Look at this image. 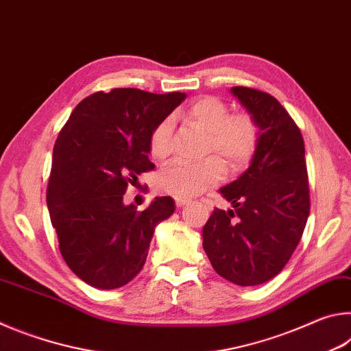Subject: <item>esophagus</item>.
<instances>
[{
  "mask_svg": "<svg viewBox=\"0 0 351 351\" xmlns=\"http://www.w3.org/2000/svg\"><path fill=\"white\" fill-rule=\"evenodd\" d=\"M175 203H176L178 207H182V206L189 204L190 199H189V198H175Z\"/></svg>",
  "mask_w": 351,
  "mask_h": 351,
  "instance_id": "1",
  "label": "esophagus"
}]
</instances>
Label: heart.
I'll return each mask as SVG.
<instances>
[{
    "label": "heart",
    "mask_w": 351,
    "mask_h": 351,
    "mask_svg": "<svg viewBox=\"0 0 351 351\" xmlns=\"http://www.w3.org/2000/svg\"><path fill=\"white\" fill-rule=\"evenodd\" d=\"M181 116L207 132V152H215L230 171L245 170L257 153L260 130L247 112L230 114L229 105L221 99L203 96L193 100ZM173 119L159 121L150 133L148 148L154 159H165L171 153ZM224 178L219 159L207 158L201 162L175 161L159 171L156 186L164 193L178 198H190L215 186Z\"/></svg>",
    "instance_id": "1"
}]
</instances>
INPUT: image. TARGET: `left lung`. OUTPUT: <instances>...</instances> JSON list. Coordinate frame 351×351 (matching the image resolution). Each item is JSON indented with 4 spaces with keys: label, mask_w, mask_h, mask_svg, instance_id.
<instances>
[{
    "label": "left lung",
    "mask_w": 351,
    "mask_h": 351,
    "mask_svg": "<svg viewBox=\"0 0 351 351\" xmlns=\"http://www.w3.org/2000/svg\"><path fill=\"white\" fill-rule=\"evenodd\" d=\"M260 128L251 167L221 189L234 210L215 209L203 247L219 276L240 287L271 280L288 263L310 215L305 144L297 123L271 94L234 86Z\"/></svg>",
    "instance_id": "1"
}]
</instances>
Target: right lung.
Masks as SVG:
<instances>
[{
    "mask_svg": "<svg viewBox=\"0 0 351 351\" xmlns=\"http://www.w3.org/2000/svg\"><path fill=\"white\" fill-rule=\"evenodd\" d=\"M184 93L136 88L94 93L71 112L54 145L46 201L58 249L69 269L99 289H114L138 276L154 226L175 212L170 197L145 210L123 204L128 184L154 169L148 139Z\"/></svg>",
    "mask_w": 351,
    "mask_h": 351,
    "instance_id": "obj_1",
    "label": "right lung"
}]
</instances>
